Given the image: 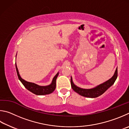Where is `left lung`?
I'll return each instance as SVG.
<instances>
[{
  "mask_svg": "<svg viewBox=\"0 0 129 129\" xmlns=\"http://www.w3.org/2000/svg\"><path fill=\"white\" fill-rule=\"evenodd\" d=\"M117 67L112 77L102 84L97 85L95 87L89 89H85L79 87L74 84L73 78L71 77V87L74 91L80 95L89 98H96L103 94L107 90L114 84L117 78Z\"/></svg>",
  "mask_w": 129,
  "mask_h": 129,
  "instance_id": "1",
  "label": "left lung"
}]
</instances>
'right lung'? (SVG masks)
<instances>
[{"label": "right lung", "instance_id": "1", "mask_svg": "<svg viewBox=\"0 0 129 129\" xmlns=\"http://www.w3.org/2000/svg\"><path fill=\"white\" fill-rule=\"evenodd\" d=\"M15 64L16 70L18 78H19V79L20 80V82L22 83V84L24 85V86L27 89L29 90V91L32 92L33 93L37 94V95H45V94L51 93L52 92H53V91L55 90L56 87V80L59 75V72L53 78L50 84L46 85V86H41V85L35 84V83H34L27 82V81L24 80L23 79H22L20 75L19 70H18L16 65V62Z\"/></svg>", "mask_w": 129, "mask_h": 129}]
</instances>
